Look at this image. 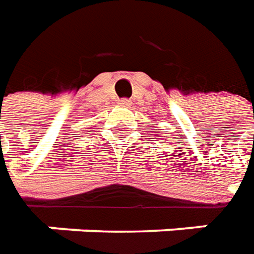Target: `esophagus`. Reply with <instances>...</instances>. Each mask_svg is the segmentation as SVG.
Segmentation results:
<instances>
[{"label":"esophagus","mask_w":254,"mask_h":254,"mask_svg":"<svg viewBox=\"0 0 254 254\" xmlns=\"http://www.w3.org/2000/svg\"><path fill=\"white\" fill-rule=\"evenodd\" d=\"M119 105H122V107H127V105H130V100L129 98H121L118 101Z\"/></svg>","instance_id":"1"}]
</instances>
